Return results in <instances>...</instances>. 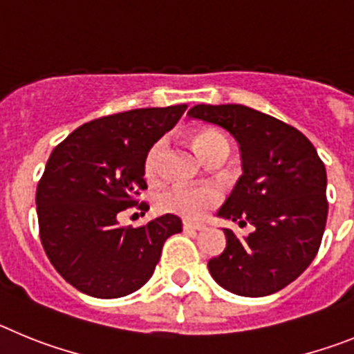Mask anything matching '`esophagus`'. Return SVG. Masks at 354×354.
Masks as SVG:
<instances>
[{"mask_svg":"<svg viewBox=\"0 0 354 354\" xmlns=\"http://www.w3.org/2000/svg\"><path fill=\"white\" fill-rule=\"evenodd\" d=\"M183 228L184 230H193V232H196V230H204V225L193 223V221H183Z\"/></svg>","mask_w":354,"mask_h":354,"instance_id":"esophagus-1","label":"esophagus"}]
</instances>
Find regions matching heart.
Here are the masks:
<instances>
[{
	"label": "heart",
	"mask_w": 354,
	"mask_h": 354,
	"mask_svg": "<svg viewBox=\"0 0 354 354\" xmlns=\"http://www.w3.org/2000/svg\"><path fill=\"white\" fill-rule=\"evenodd\" d=\"M193 145L202 158L218 145H228L223 134L214 129H204L195 133ZM165 150V140H158L150 147L143 161V174L149 180H156L161 171V158ZM221 193L216 186H171L156 196V207L165 214H175L186 220H200L205 212L220 204Z\"/></svg>",
	"instance_id": "1"
}]
</instances>
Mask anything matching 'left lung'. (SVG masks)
Wrapping results in <instances>:
<instances>
[{
	"label": "left lung",
	"mask_w": 354,
	"mask_h": 354,
	"mask_svg": "<svg viewBox=\"0 0 354 354\" xmlns=\"http://www.w3.org/2000/svg\"><path fill=\"white\" fill-rule=\"evenodd\" d=\"M187 117L223 127L239 143L243 175L218 216L253 225L207 262L223 289L261 298L294 282L317 255L326 227V168L296 127L241 104H196Z\"/></svg>",
	"instance_id": "left-lung-1"
}]
</instances>
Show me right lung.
Here are the masks:
<instances>
[{"mask_svg":"<svg viewBox=\"0 0 354 354\" xmlns=\"http://www.w3.org/2000/svg\"><path fill=\"white\" fill-rule=\"evenodd\" d=\"M186 104L140 108L86 122L55 147L37 186L44 252L65 282L93 298H120L152 277L165 241L183 230L165 214L138 228L118 214L149 205L143 161L149 149L179 122Z\"/></svg>","mask_w":354,"mask_h":354,"instance_id":"add662e5","label":"right lung"}]
</instances>
